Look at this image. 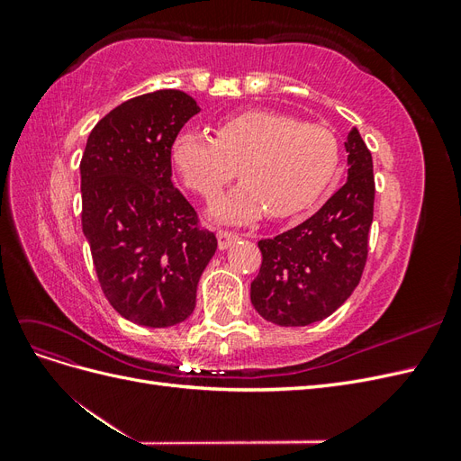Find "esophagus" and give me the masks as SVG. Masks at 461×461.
I'll return each mask as SVG.
<instances>
[{
    "mask_svg": "<svg viewBox=\"0 0 461 461\" xmlns=\"http://www.w3.org/2000/svg\"><path fill=\"white\" fill-rule=\"evenodd\" d=\"M239 236H236L234 232H229V230H219L217 232V244H219V249H227Z\"/></svg>",
    "mask_w": 461,
    "mask_h": 461,
    "instance_id": "obj_1",
    "label": "esophagus"
}]
</instances>
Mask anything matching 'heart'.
Listing matches in <instances>:
<instances>
[{
  "instance_id": "1",
  "label": "heart",
  "mask_w": 461,
  "mask_h": 461,
  "mask_svg": "<svg viewBox=\"0 0 461 461\" xmlns=\"http://www.w3.org/2000/svg\"><path fill=\"white\" fill-rule=\"evenodd\" d=\"M171 153L185 183L203 198L230 183L239 167L244 183L215 200L209 212L219 221L242 225L267 209L271 217H288L312 203L337 171L340 146L319 124L246 111L219 122L215 138L180 132Z\"/></svg>"
}]
</instances>
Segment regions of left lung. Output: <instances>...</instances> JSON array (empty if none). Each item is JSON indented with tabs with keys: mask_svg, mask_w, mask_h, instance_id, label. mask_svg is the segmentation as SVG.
<instances>
[{
	"mask_svg": "<svg viewBox=\"0 0 461 461\" xmlns=\"http://www.w3.org/2000/svg\"><path fill=\"white\" fill-rule=\"evenodd\" d=\"M344 148V186L302 225L258 242L263 259L249 298L269 323L305 327L323 321L350 298L364 273L375 202L373 159L356 127Z\"/></svg>",
	"mask_w": 461,
	"mask_h": 461,
	"instance_id": "1",
	"label": "left lung"
}]
</instances>
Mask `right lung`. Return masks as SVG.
Listing matches in <instances>:
<instances>
[{"mask_svg": "<svg viewBox=\"0 0 461 461\" xmlns=\"http://www.w3.org/2000/svg\"><path fill=\"white\" fill-rule=\"evenodd\" d=\"M196 113L180 90L132 97L95 124L80 161L82 232L97 281L117 313L142 327L188 319L217 249L171 180L173 142Z\"/></svg>", "mask_w": 461, "mask_h": 461, "instance_id": "obj_1", "label": "right lung"}]
</instances>
